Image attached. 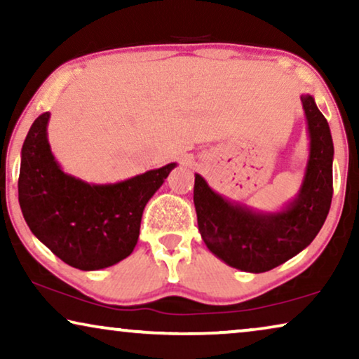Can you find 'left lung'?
Wrapping results in <instances>:
<instances>
[{
    "mask_svg": "<svg viewBox=\"0 0 359 359\" xmlns=\"http://www.w3.org/2000/svg\"><path fill=\"white\" fill-rule=\"evenodd\" d=\"M309 130V160L297 196L276 212H263L215 193L194 178V208L205 247L229 266L264 273L309 247L325 222L333 194V140L311 95L301 96Z\"/></svg>",
    "mask_w": 359,
    "mask_h": 359,
    "instance_id": "left-lung-1",
    "label": "left lung"
}]
</instances>
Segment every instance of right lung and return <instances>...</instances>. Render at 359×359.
<instances>
[{
	"label": "right lung",
	"instance_id": "right-lung-1",
	"mask_svg": "<svg viewBox=\"0 0 359 359\" xmlns=\"http://www.w3.org/2000/svg\"><path fill=\"white\" fill-rule=\"evenodd\" d=\"M50 112L39 116L21 150L18 193L31 232L62 262L96 271L129 257L147 203L176 163L112 184L67 175L47 139Z\"/></svg>",
	"mask_w": 359,
	"mask_h": 359
}]
</instances>
